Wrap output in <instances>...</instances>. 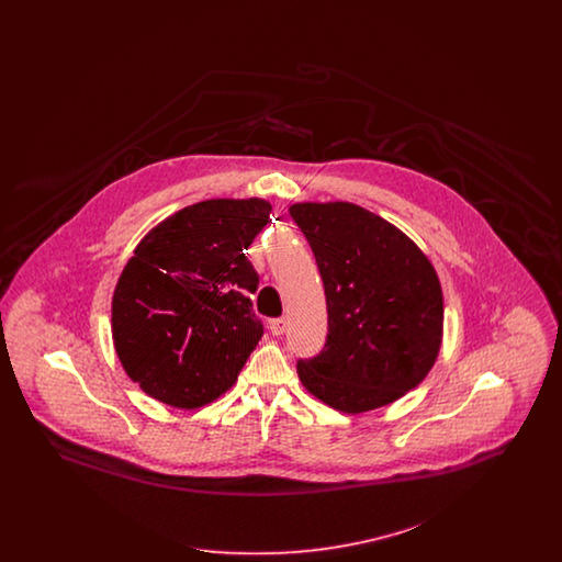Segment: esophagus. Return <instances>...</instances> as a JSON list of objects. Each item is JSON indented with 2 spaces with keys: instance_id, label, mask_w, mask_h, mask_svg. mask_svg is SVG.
Returning <instances> with one entry per match:
<instances>
[{
  "instance_id": "obj_1",
  "label": "esophagus",
  "mask_w": 562,
  "mask_h": 562,
  "mask_svg": "<svg viewBox=\"0 0 562 562\" xmlns=\"http://www.w3.org/2000/svg\"><path fill=\"white\" fill-rule=\"evenodd\" d=\"M286 328H289V321H286V318H276V321L269 322V330H271V335H276V337L284 335Z\"/></svg>"
}]
</instances>
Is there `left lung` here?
I'll return each instance as SVG.
<instances>
[{"instance_id":"left-lung-1","label":"left lung","mask_w":562,"mask_h":562,"mask_svg":"<svg viewBox=\"0 0 562 562\" xmlns=\"http://www.w3.org/2000/svg\"><path fill=\"white\" fill-rule=\"evenodd\" d=\"M321 269L328 335L299 360L303 387L349 415L417 387L442 344V289L424 250L379 214L349 202L289 209Z\"/></svg>"}]
</instances>
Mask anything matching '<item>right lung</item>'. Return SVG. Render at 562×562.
Wrapping results in <instances>:
<instances>
[{"mask_svg":"<svg viewBox=\"0 0 562 562\" xmlns=\"http://www.w3.org/2000/svg\"><path fill=\"white\" fill-rule=\"evenodd\" d=\"M269 213L261 198L198 202L134 248L113 293L111 328L124 371L151 398L198 408L236 383L263 335L250 301L259 273L244 250Z\"/></svg>","mask_w":562,"mask_h":562,"instance_id":"right-lung-1","label":"right lung"}]
</instances>
